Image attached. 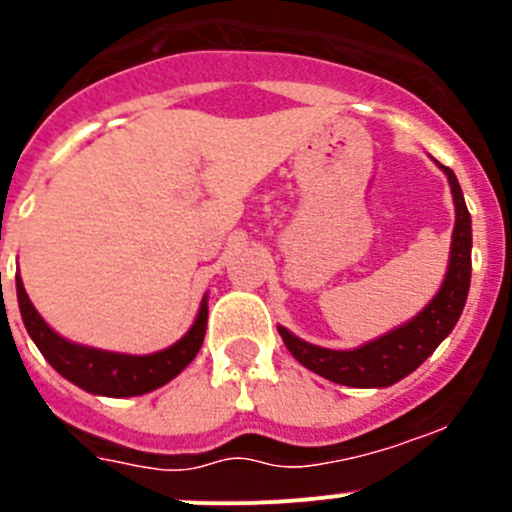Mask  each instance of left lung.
Instances as JSON below:
<instances>
[{
    "label": "left lung",
    "mask_w": 512,
    "mask_h": 512,
    "mask_svg": "<svg viewBox=\"0 0 512 512\" xmlns=\"http://www.w3.org/2000/svg\"><path fill=\"white\" fill-rule=\"evenodd\" d=\"M450 182L455 205L453 242H450V260L445 280L433 300L403 325L393 327L385 335L365 342L352 350H330V347L312 345L292 335L287 327L277 325V332L285 340L300 365L317 372L325 380L347 385V388H390L398 380L418 370L435 352V347L453 332L460 320L470 290V250H473V222L465 207L463 190L458 177L450 167L435 162Z\"/></svg>",
    "instance_id": "left-lung-1"
}]
</instances>
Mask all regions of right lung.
Returning a JSON list of instances; mask_svg holds the SVG:
<instances>
[{
  "label": "right lung",
  "instance_id": "obj_1",
  "mask_svg": "<svg viewBox=\"0 0 512 512\" xmlns=\"http://www.w3.org/2000/svg\"><path fill=\"white\" fill-rule=\"evenodd\" d=\"M17 300L22 312L24 327L44 360L62 377L74 382L77 388L104 398H135V395L152 393L162 388L172 377L180 375L195 355L200 352L207 330V295L202 297L200 310L190 330L175 342L152 355H127V352L99 350V347L79 345L67 340L44 322V317L34 310L22 277L17 275Z\"/></svg>",
  "mask_w": 512,
  "mask_h": 512
}]
</instances>
